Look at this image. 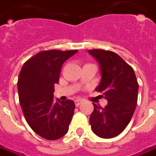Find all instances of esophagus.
<instances>
[{"instance_id": "esophagus-1", "label": "esophagus", "mask_w": 156, "mask_h": 156, "mask_svg": "<svg viewBox=\"0 0 156 156\" xmlns=\"http://www.w3.org/2000/svg\"><path fill=\"white\" fill-rule=\"evenodd\" d=\"M82 103H83V101H82L81 99H76V100H75V105H76L77 107H78L79 105H81Z\"/></svg>"}]
</instances>
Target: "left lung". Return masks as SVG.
<instances>
[{
  "label": "left lung",
  "instance_id": "obj_1",
  "mask_svg": "<svg viewBox=\"0 0 156 156\" xmlns=\"http://www.w3.org/2000/svg\"><path fill=\"white\" fill-rule=\"evenodd\" d=\"M88 51L99 64L101 79L95 90L108 101L105 108L93 104L89 122L96 135L110 139L122 133L129 123L136 108L139 84L133 68L115 52L102 49Z\"/></svg>",
  "mask_w": 156,
  "mask_h": 156
}]
</instances>
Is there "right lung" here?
Here are the masks:
<instances>
[{"label":"right lung","mask_w":156,"mask_h":156,"mask_svg":"<svg viewBox=\"0 0 156 156\" xmlns=\"http://www.w3.org/2000/svg\"><path fill=\"white\" fill-rule=\"evenodd\" d=\"M78 50L41 51L23 64L17 82L20 105L29 126L49 140L68 133L74 113L73 100L56 102L54 84L58 83L62 64Z\"/></svg>","instance_id":"add662e5"}]
</instances>
